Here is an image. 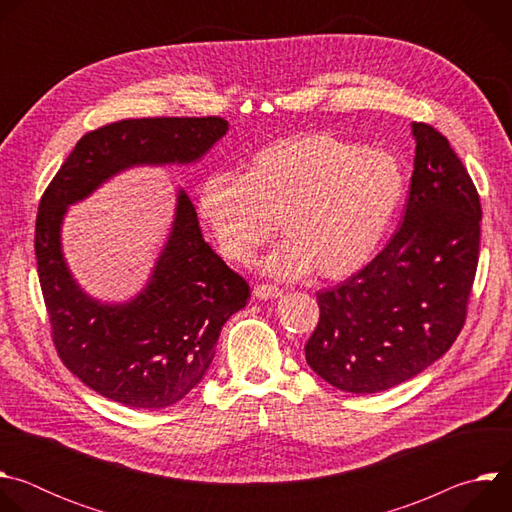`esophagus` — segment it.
<instances>
[{
    "mask_svg": "<svg viewBox=\"0 0 512 512\" xmlns=\"http://www.w3.org/2000/svg\"><path fill=\"white\" fill-rule=\"evenodd\" d=\"M253 294L259 300H273V298L281 296V289L277 285H273V283H257L253 287Z\"/></svg>",
    "mask_w": 512,
    "mask_h": 512,
    "instance_id": "1",
    "label": "esophagus"
}]
</instances>
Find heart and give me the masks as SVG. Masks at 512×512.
<instances>
[{"label": "heart", "instance_id": "heart-1", "mask_svg": "<svg viewBox=\"0 0 512 512\" xmlns=\"http://www.w3.org/2000/svg\"><path fill=\"white\" fill-rule=\"evenodd\" d=\"M405 192L407 174L395 154L308 131L265 145L241 176L208 174L198 212L233 263H251L277 221L285 241L267 257V271L296 277L312 269L322 279H344L373 257Z\"/></svg>", "mask_w": 512, "mask_h": 512}]
</instances>
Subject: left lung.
Segmentation results:
<instances>
[{
    "mask_svg": "<svg viewBox=\"0 0 512 512\" xmlns=\"http://www.w3.org/2000/svg\"><path fill=\"white\" fill-rule=\"evenodd\" d=\"M415 168L403 223L344 283L318 291L320 320L306 360L346 393H379L413 379L456 342L480 253L478 190L429 123H413Z\"/></svg>",
    "mask_w": 512,
    "mask_h": 512,
    "instance_id": "8db88e82",
    "label": "left lung"
}]
</instances>
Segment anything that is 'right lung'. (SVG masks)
<instances>
[{"label": "right lung", "instance_id": "1", "mask_svg": "<svg viewBox=\"0 0 512 512\" xmlns=\"http://www.w3.org/2000/svg\"><path fill=\"white\" fill-rule=\"evenodd\" d=\"M229 129L223 117H141L85 133L44 190L36 263L52 344L64 367L99 395L137 409L178 403L204 377L225 322L249 283L204 243L184 192L152 281L125 306H103L72 281L60 251L66 206L135 164H188Z\"/></svg>", "mask_w": 512, "mask_h": 512}]
</instances>
